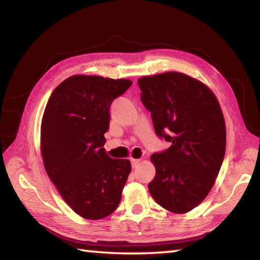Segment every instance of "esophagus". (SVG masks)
<instances>
[{
  "instance_id": "esophagus-1",
  "label": "esophagus",
  "mask_w": 260,
  "mask_h": 260,
  "mask_svg": "<svg viewBox=\"0 0 260 260\" xmlns=\"http://www.w3.org/2000/svg\"><path fill=\"white\" fill-rule=\"evenodd\" d=\"M131 164H132V167L135 168L140 164V159H131Z\"/></svg>"
}]
</instances>
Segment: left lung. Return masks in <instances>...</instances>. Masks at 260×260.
<instances>
[{"label": "left lung", "mask_w": 260, "mask_h": 260, "mask_svg": "<svg viewBox=\"0 0 260 260\" xmlns=\"http://www.w3.org/2000/svg\"><path fill=\"white\" fill-rule=\"evenodd\" d=\"M139 86L155 134L171 142L168 149L151 155L155 176L149 191L162 208L187 212L208 194L223 164V112L205 84L181 73L142 77Z\"/></svg>", "instance_id": "obj_1"}]
</instances>
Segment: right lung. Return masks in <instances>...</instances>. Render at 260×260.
<instances>
[{
    "label": "right lung",
    "mask_w": 260,
    "mask_h": 260,
    "mask_svg": "<svg viewBox=\"0 0 260 260\" xmlns=\"http://www.w3.org/2000/svg\"><path fill=\"white\" fill-rule=\"evenodd\" d=\"M133 84L128 79L72 76L48 101L41 127L45 171L76 214L101 219L112 214L131 173L127 159L106 153L110 107Z\"/></svg>",
    "instance_id": "obj_1"
}]
</instances>
